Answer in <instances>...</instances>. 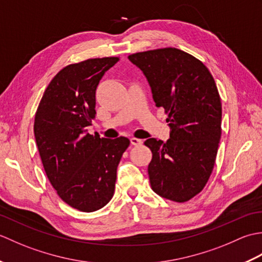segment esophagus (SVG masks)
<instances>
[{
    "mask_svg": "<svg viewBox=\"0 0 262 262\" xmlns=\"http://www.w3.org/2000/svg\"><path fill=\"white\" fill-rule=\"evenodd\" d=\"M130 143H132V145H141V144L143 143V141L142 140H138V138H136V137H132L130 138Z\"/></svg>",
    "mask_w": 262,
    "mask_h": 262,
    "instance_id": "esophagus-1",
    "label": "esophagus"
}]
</instances>
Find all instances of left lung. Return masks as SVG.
<instances>
[{
  "label": "left lung",
  "mask_w": 262,
  "mask_h": 262,
  "mask_svg": "<svg viewBox=\"0 0 262 262\" xmlns=\"http://www.w3.org/2000/svg\"><path fill=\"white\" fill-rule=\"evenodd\" d=\"M151 88L157 107L169 113L170 138H148L149 182L154 192L183 203L203 190L213 171L221 140L222 104L208 69L177 48L128 56Z\"/></svg>",
  "instance_id": "obj_1"
}]
</instances>
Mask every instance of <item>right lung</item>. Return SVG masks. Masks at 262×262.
Returning a JSON list of instances; mask_svg holds the SVG:
<instances>
[{
	"label": "right lung",
	"mask_w": 262,
	"mask_h": 262,
	"mask_svg": "<svg viewBox=\"0 0 262 262\" xmlns=\"http://www.w3.org/2000/svg\"><path fill=\"white\" fill-rule=\"evenodd\" d=\"M118 57L83 60L59 71L49 83L35 117V138L46 174L58 196L85 213L114 196L122 153L129 140L90 135L96 90Z\"/></svg>",
	"instance_id": "1"
}]
</instances>
